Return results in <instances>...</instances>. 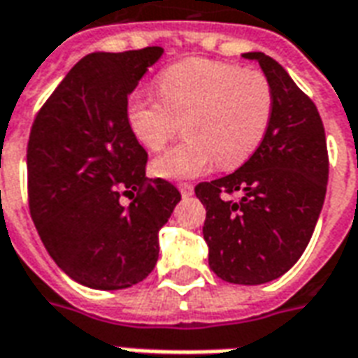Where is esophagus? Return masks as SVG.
Wrapping results in <instances>:
<instances>
[{
  "instance_id": "34e87169",
  "label": "esophagus",
  "mask_w": 358,
  "mask_h": 358,
  "mask_svg": "<svg viewBox=\"0 0 358 358\" xmlns=\"http://www.w3.org/2000/svg\"><path fill=\"white\" fill-rule=\"evenodd\" d=\"M178 189H180V194L184 195V197H189V195H194V186H192V184H186V182L178 184Z\"/></svg>"
}]
</instances>
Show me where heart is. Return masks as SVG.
Wrapping results in <instances>:
<instances>
[{"label": "heart", "instance_id": "1", "mask_svg": "<svg viewBox=\"0 0 358 358\" xmlns=\"http://www.w3.org/2000/svg\"><path fill=\"white\" fill-rule=\"evenodd\" d=\"M159 95L134 94L126 120L149 151L163 149L184 122L186 140L157 157L153 172L169 180L197 178L210 166L236 169L261 148L274 117V88L261 71L209 59L164 69Z\"/></svg>", "mask_w": 358, "mask_h": 358}]
</instances>
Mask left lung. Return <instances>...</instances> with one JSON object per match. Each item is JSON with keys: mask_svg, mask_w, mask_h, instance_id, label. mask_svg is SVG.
<instances>
[{"mask_svg": "<svg viewBox=\"0 0 358 358\" xmlns=\"http://www.w3.org/2000/svg\"><path fill=\"white\" fill-rule=\"evenodd\" d=\"M257 61L274 88V117L249 161L228 176L195 186L207 210L203 238L210 270L230 284L276 280L299 261L315 232L328 184L322 118L285 69L261 51ZM240 193L232 202L227 195Z\"/></svg>", "mask_w": 358, "mask_h": 358, "instance_id": "obj_1", "label": "left lung"}]
</instances>
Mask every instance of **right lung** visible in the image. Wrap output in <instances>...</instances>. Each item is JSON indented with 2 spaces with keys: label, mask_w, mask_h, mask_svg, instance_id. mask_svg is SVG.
I'll return each instance as SVG.
<instances>
[{
  "label": "right lung",
  "mask_w": 358,
  "mask_h": 358,
  "mask_svg": "<svg viewBox=\"0 0 358 358\" xmlns=\"http://www.w3.org/2000/svg\"><path fill=\"white\" fill-rule=\"evenodd\" d=\"M161 55L153 45L82 57L30 130L36 230L59 268L92 289H124L149 276L159 230L182 197L171 182L145 178L148 153L126 120L128 95Z\"/></svg>",
  "instance_id": "obj_1"
}]
</instances>
